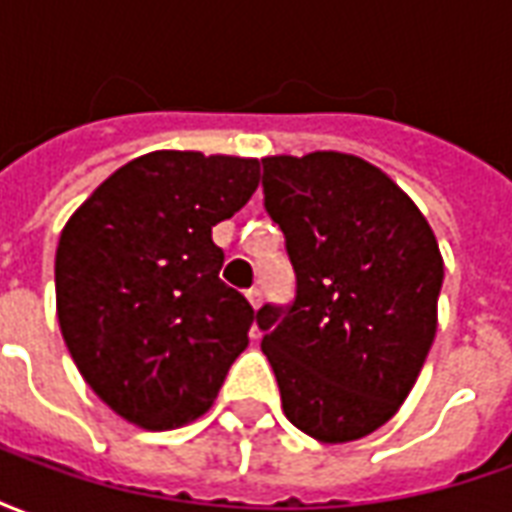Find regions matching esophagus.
I'll return each mask as SVG.
<instances>
[{
  "instance_id": "1",
  "label": "esophagus",
  "mask_w": 512,
  "mask_h": 512,
  "mask_svg": "<svg viewBox=\"0 0 512 512\" xmlns=\"http://www.w3.org/2000/svg\"><path fill=\"white\" fill-rule=\"evenodd\" d=\"M246 299H249V304H252V310H257L260 307V301H263V293L257 288H252L249 293H246Z\"/></svg>"
}]
</instances>
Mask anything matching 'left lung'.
<instances>
[{
	"label": "left lung",
	"mask_w": 512,
	"mask_h": 512,
	"mask_svg": "<svg viewBox=\"0 0 512 512\" xmlns=\"http://www.w3.org/2000/svg\"><path fill=\"white\" fill-rule=\"evenodd\" d=\"M263 194L296 271V299L257 310L282 411L323 444L362 439L395 417L436 337V235L348 153L263 158Z\"/></svg>",
	"instance_id": "left-lung-1"
}]
</instances>
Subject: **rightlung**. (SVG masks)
<instances>
[{"instance_id": "add662e5", "label": "right lung", "mask_w": 512, "mask_h": 512, "mask_svg": "<svg viewBox=\"0 0 512 512\" xmlns=\"http://www.w3.org/2000/svg\"><path fill=\"white\" fill-rule=\"evenodd\" d=\"M257 183V158L156 150L109 175L62 230L65 345L95 395L139 428L202 417L249 345L255 310L219 279L211 230Z\"/></svg>"}]
</instances>
